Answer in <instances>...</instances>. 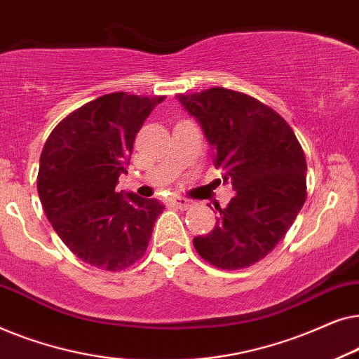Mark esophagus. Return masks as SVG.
Listing matches in <instances>:
<instances>
[{"label":"esophagus","mask_w":359,"mask_h":359,"mask_svg":"<svg viewBox=\"0 0 359 359\" xmlns=\"http://www.w3.org/2000/svg\"><path fill=\"white\" fill-rule=\"evenodd\" d=\"M170 204L175 205V208H178V209H188V208H191V204L193 203L184 198H180V196H175V198L170 199Z\"/></svg>","instance_id":"obj_1"}]
</instances>
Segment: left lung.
Wrapping results in <instances>:
<instances>
[{
	"label": "left lung",
	"mask_w": 359,
	"mask_h": 359,
	"mask_svg": "<svg viewBox=\"0 0 359 359\" xmlns=\"http://www.w3.org/2000/svg\"><path fill=\"white\" fill-rule=\"evenodd\" d=\"M178 100L212 145L214 166L233 186L196 252L220 269H242L273 252L307 198L306 155L291 126L262 101L214 86Z\"/></svg>",
	"instance_id": "left-lung-1"
}]
</instances>
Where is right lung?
Returning <instances> with one entry per match:
<instances>
[{"instance_id":"right-lung-1","label":"right lung","mask_w":359,"mask_h":359,"mask_svg":"<svg viewBox=\"0 0 359 359\" xmlns=\"http://www.w3.org/2000/svg\"><path fill=\"white\" fill-rule=\"evenodd\" d=\"M165 96L109 93L70 112L41 154L37 191L62 242L83 262L121 271L140 259L165 205L116 184L137 132Z\"/></svg>"}]
</instances>
